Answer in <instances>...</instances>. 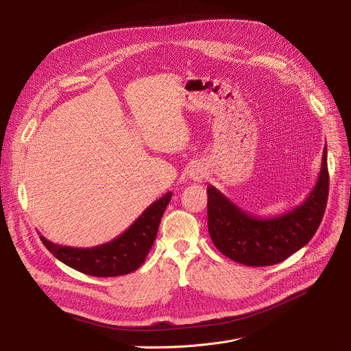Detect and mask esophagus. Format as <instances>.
<instances>
[{"label":"esophagus","instance_id":"1","mask_svg":"<svg viewBox=\"0 0 351 351\" xmlns=\"http://www.w3.org/2000/svg\"><path fill=\"white\" fill-rule=\"evenodd\" d=\"M189 176L193 179V180H202V178H204V171H202L199 166H192L191 171H189Z\"/></svg>","mask_w":351,"mask_h":351}]
</instances>
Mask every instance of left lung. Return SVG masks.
<instances>
[{"instance_id":"left-lung-1","label":"left lung","mask_w":351,"mask_h":351,"mask_svg":"<svg viewBox=\"0 0 351 351\" xmlns=\"http://www.w3.org/2000/svg\"><path fill=\"white\" fill-rule=\"evenodd\" d=\"M327 145L322 169L308 196L294 209L273 217H257L208 186V228L213 245L229 259L246 266L280 263L306 246L319 229L327 205Z\"/></svg>"}]
</instances>
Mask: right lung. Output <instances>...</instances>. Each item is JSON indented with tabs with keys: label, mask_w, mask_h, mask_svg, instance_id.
<instances>
[{
	"label": "right lung",
	"mask_w": 351,
	"mask_h": 351,
	"mask_svg": "<svg viewBox=\"0 0 351 351\" xmlns=\"http://www.w3.org/2000/svg\"><path fill=\"white\" fill-rule=\"evenodd\" d=\"M171 197L172 192L165 193L147 206L123 233L99 246L71 247L55 245L44 236H40V239L60 262L81 273L97 278H114L132 273L145 262L149 253Z\"/></svg>",
	"instance_id": "right-lung-1"
}]
</instances>
